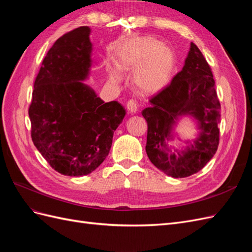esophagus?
I'll return each instance as SVG.
<instances>
[{"label": "esophagus", "instance_id": "1", "mask_svg": "<svg viewBox=\"0 0 252 252\" xmlns=\"http://www.w3.org/2000/svg\"><path fill=\"white\" fill-rule=\"evenodd\" d=\"M126 108L129 113H134V112H136V110H138V104H136L135 101L130 100V101H128V103L126 105Z\"/></svg>", "mask_w": 252, "mask_h": 252}]
</instances>
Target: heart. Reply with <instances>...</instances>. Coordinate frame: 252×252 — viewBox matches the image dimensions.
<instances>
[{"instance_id":"1","label":"heart","mask_w":252,"mask_h":252,"mask_svg":"<svg viewBox=\"0 0 252 252\" xmlns=\"http://www.w3.org/2000/svg\"><path fill=\"white\" fill-rule=\"evenodd\" d=\"M175 65L173 50L152 36H134L120 47L117 66L122 72L133 73V86L142 94H155L168 84ZM120 71H109V81L120 84Z\"/></svg>"}]
</instances>
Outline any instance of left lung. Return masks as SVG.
Masks as SVG:
<instances>
[{"instance_id":"8db88e82","label":"left lung","mask_w":252,"mask_h":252,"mask_svg":"<svg viewBox=\"0 0 252 252\" xmlns=\"http://www.w3.org/2000/svg\"><path fill=\"white\" fill-rule=\"evenodd\" d=\"M215 84L207 61L191 43L182 70L151 98L150 107L142 111L148 126L147 156L158 169L169 177L186 178L196 173L216 155L220 105ZM183 116L192 117L196 122L195 139L182 140L175 132ZM175 137L187 146L170 147L168 143Z\"/></svg>"}]
</instances>
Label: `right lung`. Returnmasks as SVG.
<instances>
[{
    "label": "right lung",
    "mask_w": 252,
    "mask_h": 252,
    "mask_svg": "<svg viewBox=\"0 0 252 252\" xmlns=\"http://www.w3.org/2000/svg\"><path fill=\"white\" fill-rule=\"evenodd\" d=\"M90 32L82 26L53 44L34 81L28 111L34 146L68 177L89 174L104 162L126 114L120 103H105L84 83L94 63Z\"/></svg>",
    "instance_id": "right-lung-1"
}]
</instances>
